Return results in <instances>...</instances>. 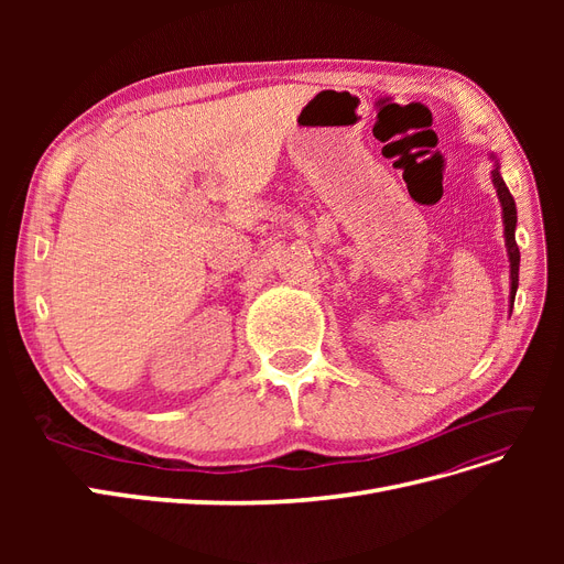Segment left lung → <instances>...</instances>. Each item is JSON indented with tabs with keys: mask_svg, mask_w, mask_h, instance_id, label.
<instances>
[{
	"mask_svg": "<svg viewBox=\"0 0 564 564\" xmlns=\"http://www.w3.org/2000/svg\"><path fill=\"white\" fill-rule=\"evenodd\" d=\"M494 160V172H491V183L497 187V195L501 202V209H503V235H506V249H508V261H510V308H513V301H516V292H518V272H520V249L516 242V226H518V209H516V199L510 195V191L506 187L501 172H499V162L497 158H489Z\"/></svg>",
	"mask_w": 564,
	"mask_h": 564,
	"instance_id": "obj_1",
	"label": "left lung"
}]
</instances>
